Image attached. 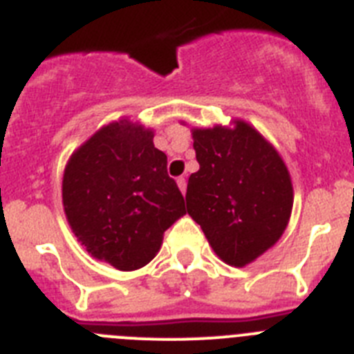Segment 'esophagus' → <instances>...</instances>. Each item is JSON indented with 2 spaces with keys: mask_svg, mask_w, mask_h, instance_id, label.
I'll use <instances>...</instances> for the list:
<instances>
[{
  "mask_svg": "<svg viewBox=\"0 0 354 354\" xmlns=\"http://www.w3.org/2000/svg\"><path fill=\"white\" fill-rule=\"evenodd\" d=\"M177 184H179L180 192H183V193H186V186H187V183H186V177H179V179H177Z\"/></svg>",
  "mask_w": 354,
  "mask_h": 354,
  "instance_id": "obj_1",
  "label": "esophagus"
}]
</instances>
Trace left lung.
<instances>
[{"instance_id": "obj_1", "label": "left lung", "mask_w": 354, "mask_h": 354, "mask_svg": "<svg viewBox=\"0 0 354 354\" xmlns=\"http://www.w3.org/2000/svg\"><path fill=\"white\" fill-rule=\"evenodd\" d=\"M200 170L189 175L187 214L216 255L243 268L280 239L292 209V184L277 150L245 122L193 131Z\"/></svg>"}]
</instances>
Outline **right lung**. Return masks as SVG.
I'll list each match as a JSON object with an SVG mask.
<instances>
[{
  "mask_svg": "<svg viewBox=\"0 0 354 354\" xmlns=\"http://www.w3.org/2000/svg\"><path fill=\"white\" fill-rule=\"evenodd\" d=\"M154 133L127 120L97 131L72 154L64 209L81 245L120 271L143 268L162 234L184 214V196L167 171Z\"/></svg>",
  "mask_w": 354,
  "mask_h": 354,
  "instance_id": "1",
  "label": "right lung"
}]
</instances>
